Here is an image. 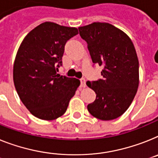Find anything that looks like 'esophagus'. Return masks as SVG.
Here are the masks:
<instances>
[{"mask_svg": "<svg viewBox=\"0 0 158 158\" xmlns=\"http://www.w3.org/2000/svg\"><path fill=\"white\" fill-rule=\"evenodd\" d=\"M80 82H81V84H80V86H81L82 87H86V80L85 79H80Z\"/></svg>", "mask_w": 158, "mask_h": 158, "instance_id": "1", "label": "esophagus"}]
</instances>
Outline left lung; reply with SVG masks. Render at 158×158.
<instances>
[{
	"label": "left lung",
	"instance_id": "left-lung-1",
	"mask_svg": "<svg viewBox=\"0 0 158 158\" xmlns=\"http://www.w3.org/2000/svg\"><path fill=\"white\" fill-rule=\"evenodd\" d=\"M87 42L92 63L102 66V79L87 82L95 92V100L87 105L94 117L116 119L125 112L139 85V62L131 39L109 23L94 22L79 27Z\"/></svg>",
	"mask_w": 158,
	"mask_h": 158
}]
</instances>
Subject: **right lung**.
<instances>
[{"label":"right lung","instance_id":"right-lung-1","mask_svg":"<svg viewBox=\"0 0 158 158\" xmlns=\"http://www.w3.org/2000/svg\"><path fill=\"white\" fill-rule=\"evenodd\" d=\"M76 28L42 23L29 33L18 49L14 82L22 102L34 116L45 120L63 116L80 81L57 74L69 39Z\"/></svg>","mask_w":158,"mask_h":158}]
</instances>
